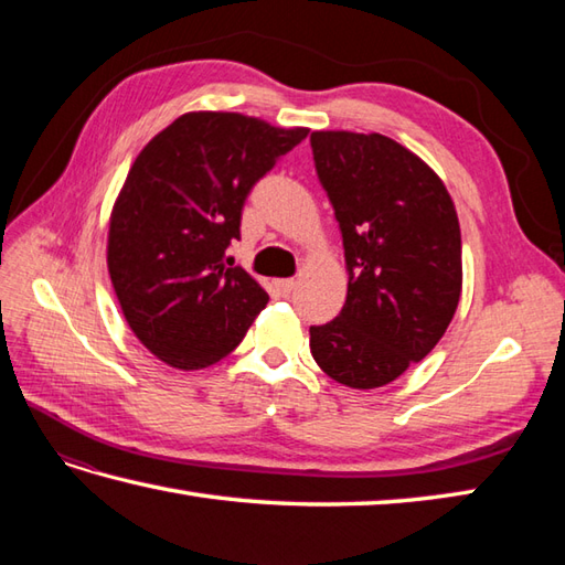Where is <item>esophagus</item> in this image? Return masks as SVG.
I'll return each instance as SVG.
<instances>
[{"mask_svg": "<svg viewBox=\"0 0 565 565\" xmlns=\"http://www.w3.org/2000/svg\"><path fill=\"white\" fill-rule=\"evenodd\" d=\"M274 284H276V289H279L284 296H289L294 291L296 279H279V281H274Z\"/></svg>", "mask_w": 565, "mask_h": 565, "instance_id": "34e87169", "label": "esophagus"}]
</instances>
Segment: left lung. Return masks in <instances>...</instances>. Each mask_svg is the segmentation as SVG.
Returning a JSON list of instances; mask_svg holds the SVG:
<instances>
[{"mask_svg": "<svg viewBox=\"0 0 565 565\" xmlns=\"http://www.w3.org/2000/svg\"><path fill=\"white\" fill-rule=\"evenodd\" d=\"M316 172L340 223L347 301L310 328V354L350 388H379L425 359L461 298V231L441 179L381 134L316 130Z\"/></svg>", "mask_w": 565, "mask_h": 565, "instance_id": "8db88e82", "label": "left lung"}]
</instances>
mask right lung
I'll list each match as a JSON object with an SVG mask.
<instances>
[{"mask_svg": "<svg viewBox=\"0 0 565 565\" xmlns=\"http://www.w3.org/2000/svg\"><path fill=\"white\" fill-rule=\"evenodd\" d=\"M308 128L227 111H191L140 150L118 194L106 264L126 322L182 371L231 354L269 296L225 249L245 199Z\"/></svg>", "mask_w": 565, "mask_h": 565, "instance_id": "right-lung-1", "label": "right lung"}]
</instances>
